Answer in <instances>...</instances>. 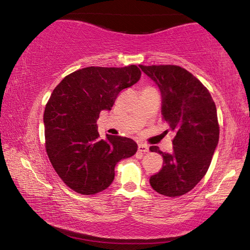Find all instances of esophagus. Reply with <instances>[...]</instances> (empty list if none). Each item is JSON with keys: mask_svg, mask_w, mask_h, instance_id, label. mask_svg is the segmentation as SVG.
<instances>
[{"mask_svg": "<svg viewBox=\"0 0 250 250\" xmlns=\"http://www.w3.org/2000/svg\"><path fill=\"white\" fill-rule=\"evenodd\" d=\"M138 151L139 152H143V153H145V152L149 151V146H147L146 145H145V143H139V145H138Z\"/></svg>", "mask_w": 250, "mask_h": 250, "instance_id": "34e87169", "label": "esophagus"}]
</instances>
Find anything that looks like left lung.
I'll return each mask as SVG.
<instances>
[{"instance_id": "1", "label": "left lung", "mask_w": 250, "mask_h": 250, "mask_svg": "<svg viewBox=\"0 0 250 250\" xmlns=\"http://www.w3.org/2000/svg\"><path fill=\"white\" fill-rule=\"evenodd\" d=\"M140 68L159 87L163 119L175 132L172 153L150 146L163 158V167L150 177V184L162 195H184L204 177L218 145L216 105L204 84L180 66Z\"/></svg>"}]
</instances>
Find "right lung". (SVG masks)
Returning <instances> with one entry per match:
<instances>
[{
	"label": "right lung",
	"instance_id": "obj_1",
	"mask_svg": "<svg viewBox=\"0 0 250 250\" xmlns=\"http://www.w3.org/2000/svg\"><path fill=\"white\" fill-rule=\"evenodd\" d=\"M140 76L135 65L87 67L66 76L54 89L44 112L46 152L73 191L83 195L104 191L115 179L116 164L137 152L132 139L109 134L100 139L97 120Z\"/></svg>",
	"mask_w": 250,
	"mask_h": 250
}]
</instances>
